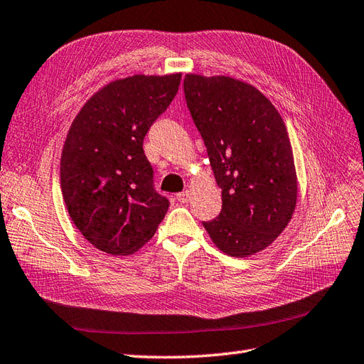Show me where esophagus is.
<instances>
[{"label":"esophagus","mask_w":364,"mask_h":364,"mask_svg":"<svg viewBox=\"0 0 364 364\" xmlns=\"http://www.w3.org/2000/svg\"><path fill=\"white\" fill-rule=\"evenodd\" d=\"M176 200H178L180 203H188L191 200V192L186 191V192H181L176 195Z\"/></svg>","instance_id":"1"}]
</instances>
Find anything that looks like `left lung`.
Returning a JSON list of instances; mask_svg holds the SVG:
<instances>
[{
  "label": "left lung",
  "mask_w": 364,
  "mask_h": 364,
  "mask_svg": "<svg viewBox=\"0 0 364 364\" xmlns=\"http://www.w3.org/2000/svg\"><path fill=\"white\" fill-rule=\"evenodd\" d=\"M184 95L221 189L220 215L203 226L226 255H255L274 243L296 208L284 121L257 87L230 77L188 73Z\"/></svg>",
  "instance_id": "1"
}]
</instances>
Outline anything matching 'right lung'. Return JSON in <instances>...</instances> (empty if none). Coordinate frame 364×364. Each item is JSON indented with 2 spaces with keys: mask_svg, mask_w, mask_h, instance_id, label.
<instances>
[{
  "mask_svg": "<svg viewBox=\"0 0 364 364\" xmlns=\"http://www.w3.org/2000/svg\"><path fill=\"white\" fill-rule=\"evenodd\" d=\"M180 81L181 73L110 81L72 121L60 164L63 200L73 225L102 252H136L169 209L154 189L143 141Z\"/></svg>",
  "mask_w": 364,
  "mask_h": 364,
  "instance_id": "right-lung-1",
  "label": "right lung"
}]
</instances>
